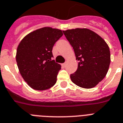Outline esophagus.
<instances>
[{
    "label": "esophagus",
    "instance_id": "obj_1",
    "mask_svg": "<svg viewBox=\"0 0 123 123\" xmlns=\"http://www.w3.org/2000/svg\"><path fill=\"white\" fill-rule=\"evenodd\" d=\"M61 66H62V68H65V67L66 66V63H63V64H62Z\"/></svg>",
    "mask_w": 123,
    "mask_h": 123
}]
</instances>
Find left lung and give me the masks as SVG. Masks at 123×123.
<instances>
[{
    "mask_svg": "<svg viewBox=\"0 0 123 123\" xmlns=\"http://www.w3.org/2000/svg\"><path fill=\"white\" fill-rule=\"evenodd\" d=\"M74 49L78 66L70 75L71 81L81 87H94L103 80L109 69L110 51L105 40L87 29L63 31Z\"/></svg>",
    "mask_w": 123,
    "mask_h": 123,
    "instance_id": "1",
    "label": "left lung"
}]
</instances>
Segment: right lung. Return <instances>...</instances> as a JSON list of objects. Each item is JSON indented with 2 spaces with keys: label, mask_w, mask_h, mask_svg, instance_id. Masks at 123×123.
<instances>
[{
  "label": "right lung",
  "mask_w": 123,
  "mask_h": 123,
  "mask_svg": "<svg viewBox=\"0 0 123 123\" xmlns=\"http://www.w3.org/2000/svg\"><path fill=\"white\" fill-rule=\"evenodd\" d=\"M62 31L43 27L27 35L18 44L16 61L30 87L38 91L52 87L61 66L52 59V48L62 36Z\"/></svg>",
  "instance_id": "right-lung-1"
}]
</instances>
